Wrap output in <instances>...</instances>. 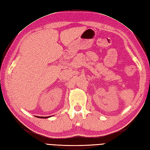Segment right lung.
<instances>
[{"label": "right lung", "instance_id": "right-lung-1", "mask_svg": "<svg viewBox=\"0 0 150 150\" xmlns=\"http://www.w3.org/2000/svg\"><path fill=\"white\" fill-rule=\"evenodd\" d=\"M37 117H38V118H49L50 116H49V117H38V116H36Z\"/></svg>", "mask_w": 150, "mask_h": 150}]
</instances>
